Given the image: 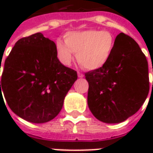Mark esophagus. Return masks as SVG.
Instances as JSON below:
<instances>
[{"label": "esophagus", "instance_id": "34e87169", "mask_svg": "<svg viewBox=\"0 0 153 153\" xmlns=\"http://www.w3.org/2000/svg\"><path fill=\"white\" fill-rule=\"evenodd\" d=\"M78 77L79 78H83V74L80 72H78Z\"/></svg>", "mask_w": 153, "mask_h": 153}]
</instances>
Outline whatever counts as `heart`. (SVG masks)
Listing matches in <instances>:
<instances>
[{
  "mask_svg": "<svg viewBox=\"0 0 153 153\" xmlns=\"http://www.w3.org/2000/svg\"><path fill=\"white\" fill-rule=\"evenodd\" d=\"M115 47V38L111 33L88 29L67 33L65 42L57 41L56 49L57 56L64 65H69L75 54L81 66L88 70H96L108 63Z\"/></svg>",
  "mask_w": 153,
  "mask_h": 153,
  "instance_id": "b5f03b06",
  "label": "heart"
}]
</instances>
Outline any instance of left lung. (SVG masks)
<instances>
[{
  "mask_svg": "<svg viewBox=\"0 0 153 153\" xmlns=\"http://www.w3.org/2000/svg\"><path fill=\"white\" fill-rule=\"evenodd\" d=\"M88 105L100 121H125L140 109L149 92L148 65L138 43L120 33L105 66L85 74Z\"/></svg>",
  "mask_w": 153,
  "mask_h": 153,
  "instance_id": "obj_1",
  "label": "left lung"
}]
</instances>
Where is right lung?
Wrapping results in <instances>:
<instances>
[{
  "mask_svg": "<svg viewBox=\"0 0 153 153\" xmlns=\"http://www.w3.org/2000/svg\"><path fill=\"white\" fill-rule=\"evenodd\" d=\"M77 79L76 71L58 60L53 41L37 33L19 39L5 59L0 94L20 118L42 124L59 114Z\"/></svg>",
  "mask_w": 153,
  "mask_h": 153,
  "instance_id": "right-lung-1",
  "label": "right lung"
}]
</instances>
